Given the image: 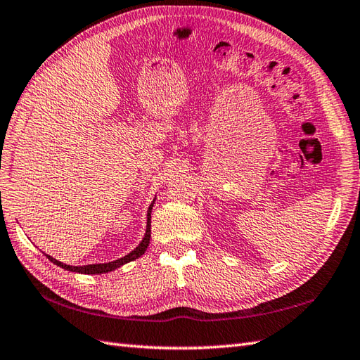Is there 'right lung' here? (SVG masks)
<instances>
[{"label":"right lung","mask_w":360,"mask_h":360,"mask_svg":"<svg viewBox=\"0 0 360 360\" xmlns=\"http://www.w3.org/2000/svg\"><path fill=\"white\" fill-rule=\"evenodd\" d=\"M150 210H153V205H150L149 211H148V228H146V236L145 238H143V242L135 248V250L132 252H129L127 255H124V257L118 259L115 262H109V263H97V265H86V266H70V265H66V263H61L58 260H55L53 257H51V255H47L49 257L51 262H53L55 265L61 266L63 269H68V271H72V273H82V274H106L109 273V271H114L117 268H120L122 265H124V263L127 262H132L135 259L141 257L143 254H145V251L148 250L149 246V240H150Z\"/></svg>","instance_id":"right-lung-1"}]
</instances>
